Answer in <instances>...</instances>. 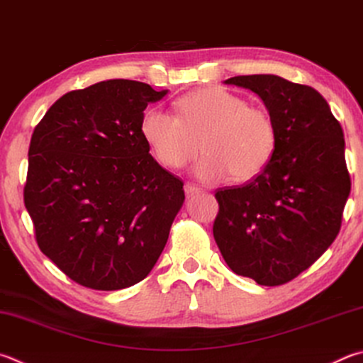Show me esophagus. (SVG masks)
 <instances>
[{"label": "esophagus", "instance_id": "obj_1", "mask_svg": "<svg viewBox=\"0 0 363 363\" xmlns=\"http://www.w3.org/2000/svg\"><path fill=\"white\" fill-rule=\"evenodd\" d=\"M184 192H186V195H187V196H192V195L200 194V192H201V189H200V187H196V186H194V184H186V186H184Z\"/></svg>", "mask_w": 363, "mask_h": 363}]
</instances>
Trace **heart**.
I'll return each mask as SVG.
<instances>
[{
    "instance_id": "obj_1",
    "label": "heart",
    "mask_w": 363,
    "mask_h": 363,
    "mask_svg": "<svg viewBox=\"0 0 363 363\" xmlns=\"http://www.w3.org/2000/svg\"><path fill=\"white\" fill-rule=\"evenodd\" d=\"M176 116L162 108L143 114V140L164 168L177 169L194 160L200 143L206 155L194 174L216 182L233 176L250 181L259 176L276 147V125L267 109L220 87L190 91L176 103Z\"/></svg>"
}]
</instances>
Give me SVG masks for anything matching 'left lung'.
<instances>
[{
	"instance_id": "left-lung-1",
	"label": "left lung",
	"mask_w": 363,
	"mask_h": 363,
	"mask_svg": "<svg viewBox=\"0 0 363 363\" xmlns=\"http://www.w3.org/2000/svg\"><path fill=\"white\" fill-rule=\"evenodd\" d=\"M228 85L262 98L276 125L265 169L242 187L217 190L214 240L232 272L281 286L337 238L351 192L345 135L318 90L274 74L235 76Z\"/></svg>"
}]
</instances>
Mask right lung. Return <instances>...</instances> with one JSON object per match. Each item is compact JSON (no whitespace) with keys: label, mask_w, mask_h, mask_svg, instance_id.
Listing matches in <instances>:
<instances>
[{"label":"right lung","mask_w":363,"mask_h":363,"mask_svg":"<svg viewBox=\"0 0 363 363\" xmlns=\"http://www.w3.org/2000/svg\"><path fill=\"white\" fill-rule=\"evenodd\" d=\"M167 94L109 79L58 98L33 131L25 208L39 249L77 284L133 286L167 245L184 182L141 135L144 109Z\"/></svg>","instance_id":"obj_1"}]
</instances>
